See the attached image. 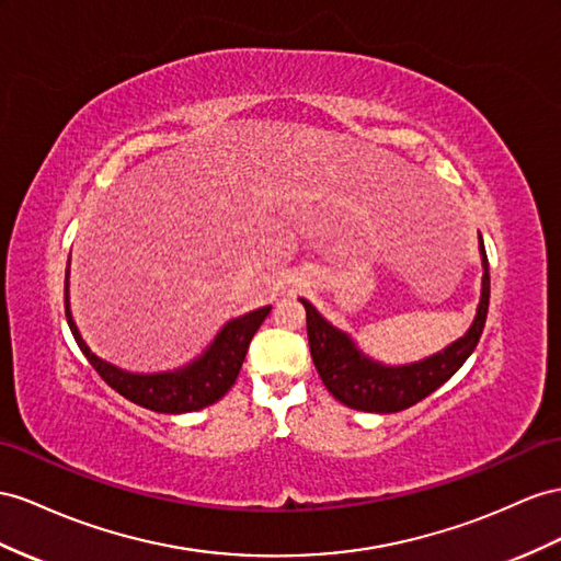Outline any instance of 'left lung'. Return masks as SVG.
<instances>
[{
  "label": "left lung",
  "instance_id": "left-lung-1",
  "mask_svg": "<svg viewBox=\"0 0 561 561\" xmlns=\"http://www.w3.org/2000/svg\"><path fill=\"white\" fill-rule=\"evenodd\" d=\"M106 229L94 227L90 234V257L96 253H104L106 249L104 241L111 234H104ZM70 265V261H68ZM70 270H66V289H64V304H66V320L73 339L80 346L82 355L88 357L90 365L99 371L113 391H118L123 398L130 400V403L147 408L151 412H165V414H180V412H192V410H204L232 389L243 357H247V348L257 332V327L263 324L267 310H253L249 314H241V318L229 320L215 339L210 346L194 357L192 363H186L178 369L168 371H156V375H135V371H125L116 365H111L102 357L94 355L88 346V341L82 339L80 329L73 320V312H70Z\"/></svg>",
  "mask_w": 561,
  "mask_h": 561
}]
</instances>
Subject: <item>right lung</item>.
<instances>
[{"label": "right lung", "instance_id": "obj_1", "mask_svg": "<svg viewBox=\"0 0 561 561\" xmlns=\"http://www.w3.org/2000/svg\"><path fill=\"white\" fill-rule=\"evenodd\" d=\"M479 251L485 267V249L481 247ZM304 306L308 314L306 320L312 363L334 398H339L343 405L363 412H400L434 393L477 348L488 314V277L483 275L481 300L469 332L450 343L448 348L412 365L393 367L363 357L348 334L329 324L308 300H304Z\"/></svg>", "mask_w": 561, "mask_h": 561}]
</instances>
